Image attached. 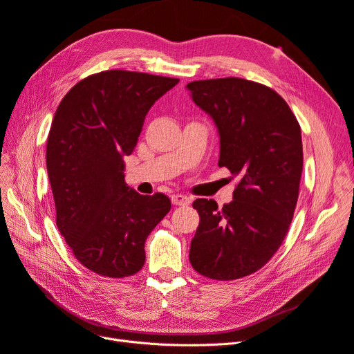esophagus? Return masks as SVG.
Returning <instances> with one entry per match:
<instances>
[{
  "label": "esophagus",
  "instance_id": "esophagus-1",
  "mask_svg": "<svg viewBox=\"0 0 354 354\" xmlns=\"http://www.w3.org/2000/svg\"><path fill=\"white\" fill-rule=\"evenodd\" d=\"M171 202H173L174 205H189L190 199L185 195H181V194H176V195L171 196Z\"/></svg>",
  "mask_w": 354,
  "mask_h": 354
}]
</instances>
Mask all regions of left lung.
<instances>
[{
	"label": "left lung",
	"instance_id": "8db88e82",
	"mask_svg": "<svg viewBox=\"0 0 354 354\" xmlns=\"http://www.w3.org/2000/svg\"><path fill=\"white\" fill-rule=\"evenodd\" d=\"M187 90L218 128V167L238 178L229 205L194 202L201 221L189 260L209 279H241L272 259L292 221L303 173L301 128L288 103L263 84L230 77L189 82Z\"/></svg>",
	"mask_w": 354,
	"mask_h": 354
}]
</instances>
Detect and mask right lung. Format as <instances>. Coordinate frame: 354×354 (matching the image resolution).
I'll list each match as a JSON object with an SVG mask.
<instances>
[{
	"mask_svg": "<svg viewBox=\"0 0 354 354\" xmlns=\"http://www.w3.org/2000/svg\"><path fill=\"white\" fill-rule=\"evenodd\" d=\"M178 82L131 71H103L62 99L47 140V171L59 232L84 267L108 276L136 274L145 242L171 209L164 194L127 186L131 155L152 104Z\"/></svg>",
	"mask_w": 354,
	"mask_h": 354,
	"instance_id": "1",
	"label": "right lung"
}]
</instances>
